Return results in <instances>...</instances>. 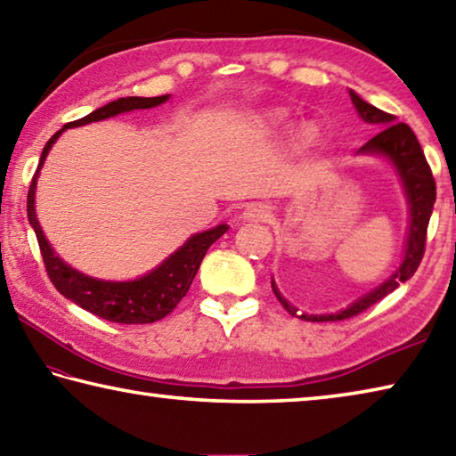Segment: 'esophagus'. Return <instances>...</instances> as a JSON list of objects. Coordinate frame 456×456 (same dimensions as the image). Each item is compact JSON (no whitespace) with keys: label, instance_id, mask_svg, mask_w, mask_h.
I'll return each mask as SVG.
<instances>
[{"label":"esophagus","instance_id":"esophagus-1","mask_svg":"<svg viewBox=\"0 0 456 456\" xmlns=\"http://www.w3.org/2000/svg\"><path fill=\"white\" fill-rule=\"evenodd\" d=\"M267 217H269L267 207L261 203H251L243 213V219H247V221H265Z\"/></svg>","mask_w":456,"mask_h":456}]
</instances>
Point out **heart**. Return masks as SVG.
Instances as JSON below:
<instances>
[{"label": "heart", "mask_w": 456, "mask_h": 456, "mask_svg": "<svg viewBox=\"0 0 456 456\" xmlns=\"http://www.w3.org/2000/svg\"><path fill=\"white\" fill-rule=\"evenodd\" d=\"M272 122H275V125H277V122H280V118L272 117ZM310 138H312V130H310V128L299 130V134H297V141H299V142H307V141H310Z\"/></svg>", "instance_id": "1"}]
</instances>
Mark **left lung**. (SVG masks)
I'll return each mask as SVG.
<instances>
[{
	"label": "left lung",
	"instance_id": "obj_1",
	"mask_svg": "<svg viewBox=\"0 0 456 456\" xmlns=\"http://www.w3.org/2000/svg\"><path fill=\"white\" fill-rule=\"evenodd\" d=\"M350 96L360 117L366 122H370V125H376L382 128L380 133H378L374 138H370V141L362 146L358 152L384 154V157H388L390 163L396 167L400 179H403V184H404L408 205H411V227H408L404 261L388 281H384L380 288H376L374 291L366 293L364 297H360L358 302H354L352 305L346 307V310L338 314H326V315L302 314V320L305 322L348 320L352 315H358L364 310H368L370 305L380 302L384 296H388V293L395 291L400 283L411 280L416 269H419L424 256L428 221L432 215V207H435V200H436L435 176H432L427 157H424L422 146L419 142V138H416V134L412 133V128L404 125V122H396L395 114H388L380 110V108L368 104L366 100H362L356 94V92L350 90ZM272 289L275 293V297L280 299V304L288 310V314L296 315L297 310L291 304L285 302L273 281H272Z\"/></svg>",
	"mask_w": 456,
	"mask_h": 456
}]
</instances>
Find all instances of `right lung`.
<instances>
[{
	"mask_svg": "<svg viewBox=\"0 0 456 456\" xmlns=\"http://www.w3.org/2000/svg\"><path fill=\"white\" fill-rule=\"evenodd\" d=\"M168 94L154 96V98H141V96H128L118 98L114 102H108L106 106L98 108V110L90 112L88 117L80 120L68 122L64 128H60L48 142H45L42 151L40 165L29 184L28 191V219L29 225L34 227L37 243H40L42 259L45 265V273H48L50 281L53 283L61 296L72 299L76 305L84 307V310L98 315V318L117 322V323H152L163 320L165 315L171 314L176 304L187 296L192 280H195L197 269L203 261L205 253L209 247L217 241V239L229 229L227 225H219L203 233L192 235L181 249H176L171 257L165 259L157 269L146 273L133 281H104L94 280L80 272H76L70 265L61 261L44 237V231L40 223L36 219V181L40 175V168L44 165L45 157L52 144L58 141V136L64 133L66 128L82 126L88 122H98L110 117H117L120 112L138 110V108H152L167 102Z\"/></svg>",
	"mask_w": 456,
	"mask_h": 456,
	"instance_id": "add662e5",
	"label": "right lung"
}]
</instances>
